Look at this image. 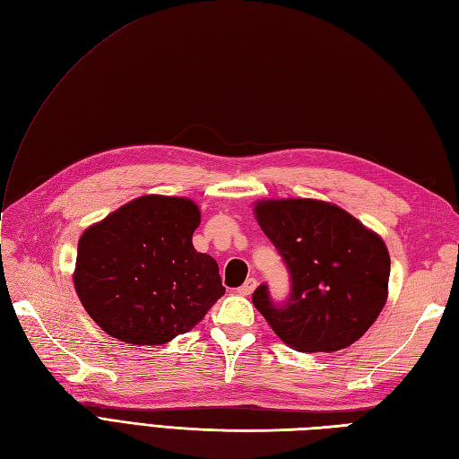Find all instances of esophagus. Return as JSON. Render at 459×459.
I'll return each instance as SVG.
<instances>
[{
    "label": "esophagus",
    "instance_id": "obj_1",
    "mask_svg": "<svg viewBox=\"0 0 459 459\" xmlns=\"http://www.w3.org/2000/svg\"><path fill=\"white\" fill-rule=\"evenodd\" d=\"M255 288H256V281H255V278H247V281H245V284L238 288V292H239L241 296H251Z\"/></svg>",
    "mask_w": 459,
    "mask_h": 459
}]
</instances>
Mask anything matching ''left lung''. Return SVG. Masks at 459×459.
Wrapping results in <instances>:
<instances>
[{
    "label": "left lung",
    "mask_w": 459,
    "mask_h": 459,
    "mask_svg": "<svg viewBox=\"0 0 459 459\" xmlns=\"http://www.w3.org/2000/svg\"><path fill=\"white\" fill-rule=\"evenodd\" d=\"M290 276L284 301L268 284L253 304L288 346L331 352L359 341L387 298L385 243L339 206L319 200H264L255 208Z\"/></svg>",
    "instance_id": "8db88e82"
}]
</instances>
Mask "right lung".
Instances as JSON below:
<instances>
[{"instance_id": "1", "label": "right lung", "mask_w": 459, "mask_h": 459, "mask_svg": "<svg viewBox=\"0 0 459 459\" xmlns=\"http://www.w3.org/2000/svg\"><path fill=\"white\" fill-rule=\"evenodd\" d=\"M193 200L142 196L89 228L77 243L74 284L110 337L165 344L191 331L226 294L218 263L193 247Z\"/></svg>"}]
</instances>
